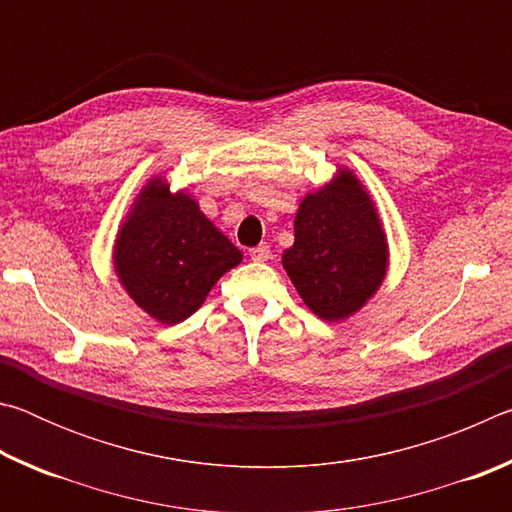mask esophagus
<instances>
[{
	"instance_id": "34e87169",
	"label": "esophagus",
	"mask_w": 512,
	"mask_h": 512,
	"mask_svg": "<svg viewBox=\"0 0 512 512\" xmlns=\"http://www.w3.org/2000/svg\"><path fill=\"white\" fill-rule=\"evenodd\" d=\"M248 255L253 262H266L268 257H271V248L268 246H257V248H250Z\"/></svg>"
}]
</instances>
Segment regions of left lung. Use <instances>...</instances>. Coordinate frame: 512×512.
<instances>
[{"label":"left lung","instance_id":"8db88e82","mask_svg":"<svg viewBox=\"0 0 512 512\" xmlns=\"http://www.w3.org/2000/svg\"><path fill=\"white\" fill-rule=\"evenodd\" d=\"M296 241L282 266L305 305L327 323L345 320L381 287L388 244L377 207L350 169H339L298 207Z\"/></svg>","mask_w":512,"mask_h":512}]
</instances>
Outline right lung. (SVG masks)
Masks as SVG:
<instances>
[{
    "label": "right lung",
    "instance_id": "1",
    "mask_svg": "<svg viewBox=\"0 0 512 512\" xmlns=\"http://www.w3.org/2000/svg\"><path fill=\"white\" fill-rule=\"evenodd\" d=\"M115 273L146 314L164 325L183 323L203 305L223 273L244 255L185 192L160 176L135 198L115 241Z\"/></svg>",
    "mask_w": 512,
    "mask_h": 512
}]
</instances>
